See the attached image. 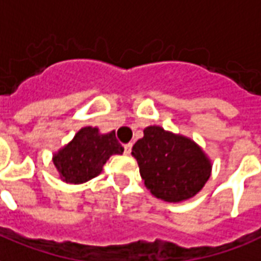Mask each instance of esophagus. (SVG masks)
Instances as JSON below:
<instances>
[{"label":"esophagus","mask_w":261,"mask_h":261,"mask_svg":"<svg viewBox=\"0 0 261 261\" xmlns=\"http://www.w3.org/2000/svg\"><path fill=\"white\" fill-rule=\"evenodd\" d=\"M131 148H133V144H125V145H124V153H125V155H130Z\"/></svg>","instance_id":"esophagus-1"}]
</instances>
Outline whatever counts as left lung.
<instances>
[{"instance_id":"obj_1","label":"left lung","mask_w":261,"mask_h":261,"mask_svg":"<svg viewBox=\"0 0 261 261\" xmlns=\"http://www.w3.org/2000/svg\"><path fill=\"white\" fill-rule=\"evenodd\" d=\"M131 155L150 194L166 202H181L198 194L209 179L212 165L194 141L159 125L144 130Z\"/></svg>"}]
</instances>
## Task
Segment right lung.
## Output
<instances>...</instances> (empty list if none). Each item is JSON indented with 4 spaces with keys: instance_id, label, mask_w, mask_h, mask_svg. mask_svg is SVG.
Instances as JSON below:
<instances>
[{
    "instance_id": "1",
    "label": "right lung",
    "mask_w": 261,
    "mask_h": 261,
    "mask_svg": "<svg viewBox=\"0 0 261 261\" xmlns=\"http://www.w3.org/2000/svg\"><path fill=\"white\" fill-rule=\"evenodd\" d=\"M124 148L116 140L115 131L99 134L95 127H84L74 138L54 155V165L61 178L82 184L94 178L112 155H121Z\"/></svg>"
}]
</instances>
